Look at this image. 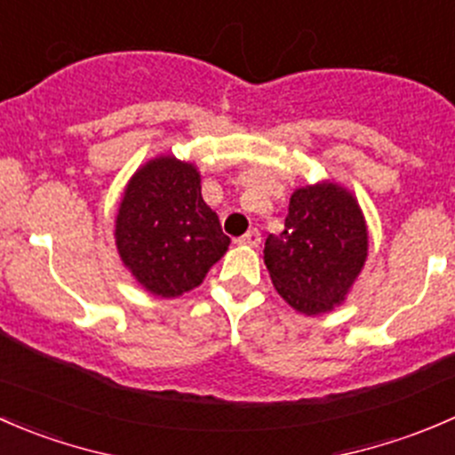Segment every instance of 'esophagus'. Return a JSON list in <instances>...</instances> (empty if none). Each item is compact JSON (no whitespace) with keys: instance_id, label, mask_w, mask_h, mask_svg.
Returning <instances> with one entry per match:
<instances>
[{"instance_id":"obj_1","label":"esophagus","mask_w":455,"mask_h":455,"mask_svg":"<svg viewBox=\"0 0 455 455\" xmlns=\"http://www.w3.org/2000/svg\"><path fill=\"white\" fill-rule=\"evenodd\" d=\"M238 245H250V247H259L260 243V232L259 229H250V232L243 234L241 238H236Z\"/></svg>"}]
</instances>
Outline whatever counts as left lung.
<instances>
[{
    "instance_id": "obj_1",
    "label": "left lung",
    "mask_w": 455,
    "mask_h": 455,
    "mask_svg": "<svg viewBox=\"0 0 455 455\" xmlns=\"http://www.w3.org/2000/svg\"><path fill=\"white\" fill-rule=\"evenodd\" d=\"M367 247L358 201L339 183L323 181L291 195L285 229L269 234L263 259L285 303L318 316L343 303L365 265Z\"/></svg>"
}]
</instances>
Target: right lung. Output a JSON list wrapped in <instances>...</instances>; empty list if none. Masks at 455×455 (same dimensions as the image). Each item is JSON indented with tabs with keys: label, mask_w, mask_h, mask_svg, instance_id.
Listing matches in <instances>:
<instances>
[{
	"label": "right lung",
	"mask_w": 455,
	"mask_h": 455,
	"mask_svg": "<svg viewBox=\"0 0 455 455\" xmlns=\"http://www.w3.org/2000/svg\"><path fill=\"white\" fill-rule=\"evenodd\" d=\"M115 238L130 274L161 299L199 287L229 245L217 212L201 196L196 165L172 155L150 159L132 174Z\"/></svg>",
	"instance_id": "obj_1"
}]
</instances>
